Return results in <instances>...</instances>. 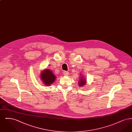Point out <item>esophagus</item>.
I'll return each instance as SVG.
<instances>
[{
    "instance_id": "34e87169",
    "label": "esophagus",
    "mask_w": 132,
    "mask_h": 132,
    "mask_svg": "<svg viewBox=\"0 0 132 132\" xmlns=\"http://www.w3.org/2000/svg\"><path fill=\"white\" fill-rule=\"evenodd\" d=\"M63 74L65 76H68L69 75V72L67 71H64L63 72Z\"/></svg>"
}]
</instances>
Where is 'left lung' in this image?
Instances as JSON below:
<instances>
[{
  "label": "left lung",
  "instance_id": "1",
  "mask_svg": "<svg viewBox=\"0 0 132 132\" xmlns=\"http://www.w3.org/2000/svg\"><path fill=\"white\" fill-rule=\"evenodd\" d=\"M81 78L79 80V81L78 82V85L80 87H84V86H85V85H86L87 83V79H85V77H84L83 76H80Z\"/></svg>",
  "mask_w": 132,
  "mask_h": 132
}]
</instances>
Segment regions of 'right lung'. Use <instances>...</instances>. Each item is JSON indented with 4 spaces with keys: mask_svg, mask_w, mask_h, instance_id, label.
<instances>
[{
    "mask_svg": "<svg viewBox=\"0 0 132 132\" xmlns=\"http://www.w3.org/2000/svg\"><path fill=\"white\" fill-rule=\"evenodd\" d=\"M40 78L44 85L50 86L56 80V76L50 69H45L41 71Z\"/></svg>",
    "mask_w": 132,
    "mask_h": 132,
    "instance_id": "1",
    "label": "right lung"
}]
</instances>
